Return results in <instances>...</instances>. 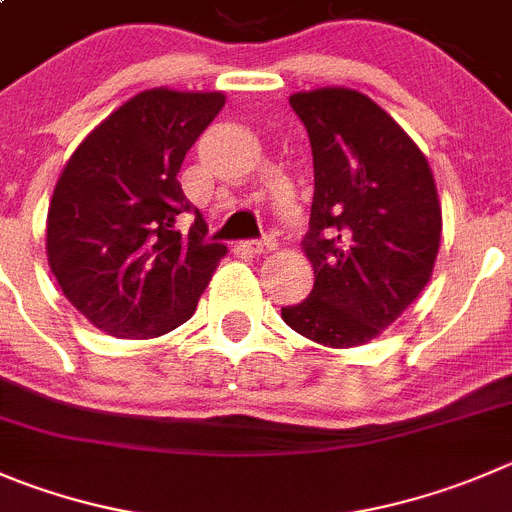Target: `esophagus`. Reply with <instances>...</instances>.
Segmentation results:
<instances>
[{
  "label": "esophagus",
  "instance_id": "esophagus-1",
  "mask_svg": "<svg viewBox=\"0 0 512 512\" xmlns=\"http://www.w3.org/2000/svg\"><path fill=\"white\" fill-rule=\"evenodd\" d=\"M242 247H245L247 252H252V255H265V252L275 250V242L272 240H250V242H245Z\"/></svg>",
  "mask_w": 512,
  "mask_h": 512
}]
</instances>
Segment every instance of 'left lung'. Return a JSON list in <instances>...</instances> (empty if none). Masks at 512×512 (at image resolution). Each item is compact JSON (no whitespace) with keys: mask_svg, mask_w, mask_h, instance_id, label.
<instances>
[{"mask_svg":"<svg viewBox=\"0 0 512 512\" xmlns=\"http://www.w3.org/2000/svg\"><path fill=\"white\" fill-rule=\"evenodd\" d=\"M313 148L315 191L303 252L308 298L283 321L328 348L381 336L429 283L442 207L427 156L369 95L315 88L290 95Z\"/></svg>","mask_w":512,"mask_h":512,"instance_id":"left-lung-1","label":"left lung"}]
</instances>
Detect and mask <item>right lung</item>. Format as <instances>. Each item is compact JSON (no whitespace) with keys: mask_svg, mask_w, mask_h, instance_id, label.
<instances>
[{"mask_svg":"<svg viewBox=\"0 0 512 512\" xmlns=\"http://www.w3.org/2000/svg\"><path fill=\"white\" fill-rule=\"evenodd\" d=\"M224 108L219 90L151 88L100 121L68 159L47 209V262L62 295L116 338H156L197 310L227 247L176 181ZM198 219L189 235L179 213Z\"/></svg>","mask_w":512,"mask_h":512,"instance_id":"obj_1","label":"right lung"}]
</instances>
